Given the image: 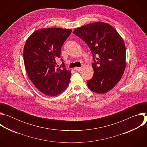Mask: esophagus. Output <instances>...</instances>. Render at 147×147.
Instances as JSON below:
<instances>
[{
    "label": "esophagus",
    "instance_id": "esophagus-1",
    "mask_svg": "<svg viewBox=\"0 0 147 147\" xmlns=\"http://www.w3.org/2000/svg\"><path fill=\"white\" fill-rule=\"evenodd\" d=\"M81 67H75V69H74V70H76V71H80L81 70Z\"/></svg>",
    "mask_w": 147,
    "mask_h": 147
}]
</instances>
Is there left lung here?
Here are the masks:
<instances>
[{
    "label": "left lung",
    "mask_w": 147,
    "mask_h": 147,
    "mask_svg": "<svg viewBox=\"0 0 147 147\" xmlns=\"http://www.w3.org/2000/svg\"><path fill=\"white\" fill-rule=\"evenodd\" d=\"M73 33L88 46L92 54L94 76L88 87L98 94L112 90L125 68V47L123 39L108 23L98 22L76 29Z\"/></svg>",
    "instance_id": "obj_1"
}]
</instances>
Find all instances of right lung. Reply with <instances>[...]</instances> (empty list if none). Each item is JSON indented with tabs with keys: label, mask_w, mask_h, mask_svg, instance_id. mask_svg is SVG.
Wrapping results in <instances>:
<instances>
[{
	"label": "right lung",
	"mask_w": 147,
	"mask_h": 147,
	"mask_svg": "<svg viewBox=\"0 0 147 147\" xmlns=\"http://www.w3.org/2000/svg\"><path fill=\"white\" fill-rule=\"evenodd\" d=\"M69 29L49 28L35 31L28 38L23 57L28 76L34 86L48 96H56L67 88L71 76L63 60L59 66L61 48L71 33Z\"/></svg>",
	"instance_id": "right-lung-1"
}]
</instances>
